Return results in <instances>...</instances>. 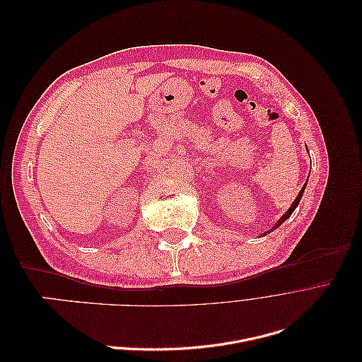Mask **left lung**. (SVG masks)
<instances>
[{
  "label": "left lung",
  "mask_w": 362,
  "mask_h": 362,
  "mask_svg": "<svg viewBox=\"0 0 362 362\" xmlns=\"http://www.w3.org/2000/svg\"><path fill=\"white\" fill-rule=\"evenodd\" d=\"M305 185H306V182H305ZM305 185H303V187L300 189V192H299V194H298V198H296V199H294V202L291 204V206L288 208V210H287V213H286V214H282V217H281V218H279V221L276 222V225H275V226H273V228H270V231H273V229H276L278 226H281V225H282L284 222H286V221H287V218H288V217L291 216V213H293V211L296 210V206H298V205H299V202H300V199H302V194H303V192H305ZM270 231H266V233H264V235H266L267 233H270Z\"/></svg>",
  "instance_id": "obj_1"
}]
</instances>
